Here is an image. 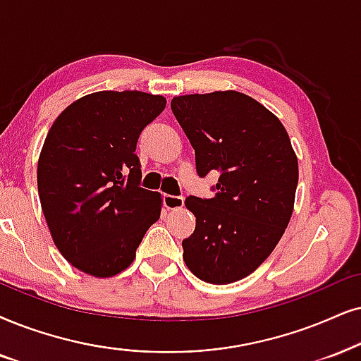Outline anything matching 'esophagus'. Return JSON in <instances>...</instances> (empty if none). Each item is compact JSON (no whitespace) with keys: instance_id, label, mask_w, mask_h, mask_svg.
<instances>
[{"instance_id":"1","label":"esophagus","mask_w":361,"mask_h":361,"mask_svg":"<svg viewBox=\"0 0 361 361\" xmlns=\"http://www.w3.org/2000/svg\"><path fill=\"white\" fill-rule=\"evenodd\" d=\"M163 204H165L166 209H180L185 204V200L183 196L165 195L163 196Z\"/></svg>"}]
</instances>
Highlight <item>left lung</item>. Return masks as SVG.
<instances>
[{
	"label": "left lung",
	"mask_w": 361,
	"mask_h": 361,
	"mask_svg": "<svg viewBox=\"0 0 361 361\" xmlns=\"http://www.w3.org/2000/svg\"><path fill=\"white\" fill-rule=\"evenodd\" d=\"M171 111L198 175L220 173L213 198H186L196 226L183 259L207 283L238 281L270 257L293 213L298 159L290 136L270 109L233 90L175 97Z\"/></svg>",
	"instance_id": "left-lung-1"
}]
</instances>
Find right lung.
Listing matches in <instances>:
<instances>
[{"label": "right lung", "instance_id": "1", "mask_svg": "<svg viewBox=\"0 0 361 361\" xmlns=\"http://www.w3.org/2000/svg\"><path fill=\"white\" fill-rule=\"evenodd\" d=\"M166 106L159 94L97 91L61 111L41 148L38 193L59 253L80 271L115 276L161 213L140 186V133Z\"/></svg>", "mask_w": 361, "mask_h": 361}]
</instances>
